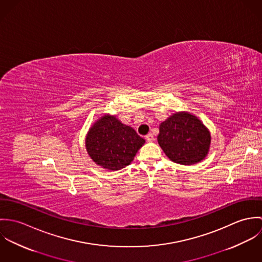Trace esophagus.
Listing matches in <instances>:
<instances>
[{"label":"esophagus","mask_w":262,"mask_h":262,"mask_svg":"<svg viewBox=\"0 0 262 262\" xmlns=\"http://www.w3.org/2000/svg\"><path fill=\"white\" fill-rule=\"evenodd\" d=\"M145 138H146V140H147L148 142H152V141L154 140V136H153V134H151V133L147 134Z\"/></svg>","instance_id":"esophagus-1"}]
</instances>
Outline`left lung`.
<instances>
[{
  "instance_id": "8db88e82",
  "label": "left lung",
  "mask_w": 262,
  "mask_h": 262,
  "mask_svg": "<svg viewBox=\"0 0 262 262\" xmlns=\"http://www.w3.org/2000/svg\"><path fill=\"white\" fill-rule=\"evenodd\" d=\"M157 140L170 160L189 165L205 158L211 135L196 117L188 113H177L160 124Z\"/></svg>"
}]
</instances>
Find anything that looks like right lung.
Returning <instances> with one entry per match:
<instances>
[{
	"instance_id": "right-lung-1",
	"label": "right lung",
	"mask_w": 262,
	"mask_h": 262,
	"mask_svg": "<svg viewBox=\"0 0 262 262\" xmlns=\"http://www.w3.org/2000/svg\"><path fill=\"white\" fill-rule=\"evenodd\" d=\"M144 142L133 128L113 116H105L90 129L85 147L97 164L119 170L131 163Z\"/></svg>"
}]
</instances>
